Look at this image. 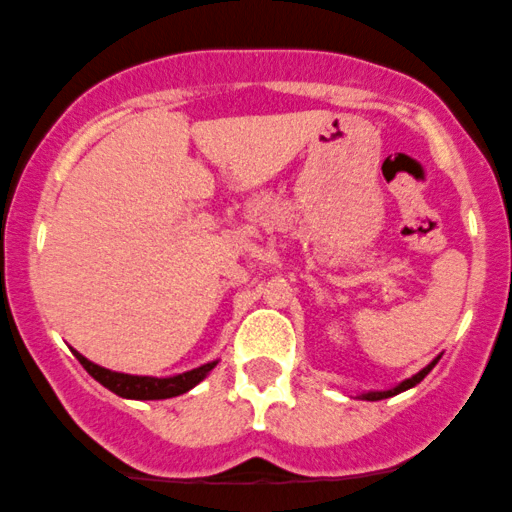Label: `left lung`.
<instances>
[{
	"instance_id": "left-lung-1",
	"label": "left lung",
	"mask_w": 512,
	"mask_h": 512,
	"mask_svg": "<svg viewBox=\"0 0 512 512\" xmlns=\"http://www.w3.org/2000/svg\"><path fill=\"white\" fill-rule=\"evenodd\" d=\"M437 359H440V357H437ZM437 359H432L428 367H423L418 374H413L411 379L401 381V384L393 386V389H389V391H367V393H362V396H359V398H364V401H381V398H391V396H396V393L413 389L415 384H420V381H423L425 376H428V374L432 372V367H435V364H437Z\"/></svg>"
}]
</instances>
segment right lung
Masks as SVG:
<instances>
[{
  "label": "right lung",
  "mask_w": 512,
  "mask_h": 512,
  "mask_svg": "<svg viewBox=\"0 0 512 512\" xmlns=\"http://www.w3.org/2000/svg\"><path fill=\"white\" fill-rule=\"evenodd\" d=\"M72 355L80 359L82 367L87 369L101 386H106V389L114 391L116 396L121 398H133V401H160V398H172L179 396V393H187L189 389H194L199 381H204L206 374L218 364V359H213V362L201 364V367L192 369V372H184L177 376H160V379H157V376L111 372V369L89 362V359L80 355L77 350H72Z\"/></svg>",
  "instance_id": "1"
}]
</instances>
